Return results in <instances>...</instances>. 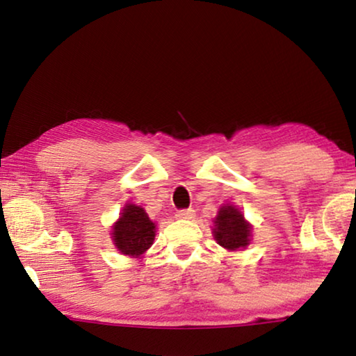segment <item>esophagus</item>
Instances as JSON below:
<instances>
[{
    "label": "esophagus",
    "instance_id": "obj_1",
    "mask_svg": "<svg viewBox=\"0 0 356 356\" xmlns=\"http://www.w3.org/2000/svg\"><path fill=\"white\" fill-rule=\"evenodd\" d=\"M193 216H195V210H193V209H182V210H177V212H176L177 220H191Z\"/></svg>",
    "mask_w": 356,
    "mask_h": 356
}]
</instances>
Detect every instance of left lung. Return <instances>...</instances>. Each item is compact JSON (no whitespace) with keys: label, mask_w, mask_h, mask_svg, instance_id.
<instances>
[{"label":"left lung","mask_w":356,"mask_h":356,"mask_svg":"<svg viewBox=\"0 0 356 356\" xmlns=\"http://www.w3.org/2000/svg\"><path fill=\"white\" fill-rule=\"evenodd\" d=\"M215 240L226 250L245 248L250 243L251 226L243 220V215L236 207L225 206L220 209L215 220Z\"/></svg>","instance_id":"obj_1"}]
</instances>
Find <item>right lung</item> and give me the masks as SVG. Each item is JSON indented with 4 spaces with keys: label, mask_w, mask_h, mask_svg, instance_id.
<instances>
[{
    "label": "right lung",
    "mask_w": 356,
    "mask_h": 356,
    "mask_svg": "<svg viewBox=\"0 0 356 356\" xmlns=\"http://www.w3.org/2000/svg\"><path fill=\"white\" fill-rule=\"evenodd\" d=\"M155 225L149 220L144 209L129 204L113 227L114 245L122 254L140 256L154 242Z\"/></svg>",
    "instance_id": "right-lung-1"
}]
</instances>
